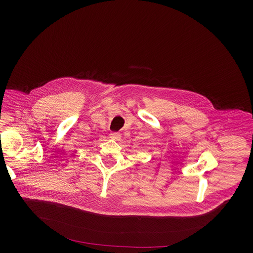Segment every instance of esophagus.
<instances>
[{
  "instance_id": "obj_1",
  "label": "esophagus",
  "mask_w": 253,
  "mask_h": 253,
  "mask_svg": "<svg viewBox=\"0 0 253 253\" xmlns=\"http://www.w3.org/2000/svg\"><path fill=\"white\" fill-rule=\"evenodd\" d=\"M110 138L113 139V140H120L121 134H120V133H117V132H112V133L110 134Z\"/></svg>"
}]
</instances>
